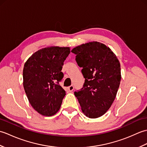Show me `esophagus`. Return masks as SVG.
Listing matches in <instances>:
<instances>
[{"label":"esophagus","instance_id":"1","mask_svg":"<svg viewBox=\"0 0 147 147\" xmlns=\"http://www.w3.org/2000/svg\"><path fill=\"white\" fill-rule=\"evenodd\" d=\"M67 89H68L69 91L71 92H72L74 90V86L73 85H71V86H69V87H67Z\"/></svg>","mask_w":147,"mask_h":147}]
</instances>
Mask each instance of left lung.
Masks as SVG:
<instances>
[{
  "instance_id": "obj_1",
  "label": "left lung",
  "mask_w": 147,
  "mask_h": 147,
  "mask_svg": "<svg viewBox=\"0 0 147 147\" xmlns=\"http://www.w3.org/2000/svg\"><path fill=\"white\" fill-rule=\"evenodd\" d=\"M76 61L83 67V87L74 95L86 117L104 115L113 103L119 87L121 65L116 55L104 43L90 42L73 49Z\"/></svg>"
}]
</instances>
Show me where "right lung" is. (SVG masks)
<instances>
[{"instance_id":"1","label":"right lung","mask_w":147,"mask_h":147,"mask_svg":"<svg viewBox=\"0 0 147 147\" xmlns=\"http://www.w3.org/2000/svg\"><path fill=\"white\" fill-rule=\"evenodd\" d=\"M70 47L51 46L35 52L24 65L23 86L31 105L45 116H52L61 108L65 90L59 85L64 62Z\"/></svg>"}]
</instances>
